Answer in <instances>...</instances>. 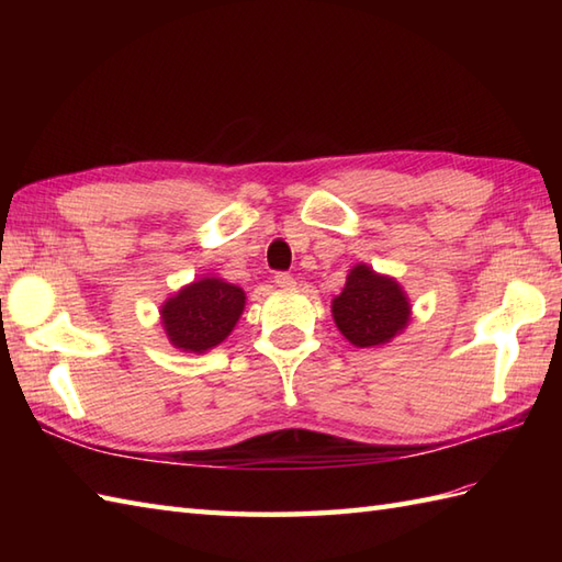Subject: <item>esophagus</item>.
<instances>
[{
	"label": "esophagus",
	"instance_id": "34e87169",
	"mask_svg": "<svg viewBox=\"0 0 562 562\" xmlns=\"http://www.w3.org/2000/svg\"><path fill=\"white\" fill-rule=\"evenodd\" d=\"M272 282L274 284H278V288L280 290H294V278H292V274L290 272H274V278H272Z\"/></svg>",
	"mask_w": 562,
	"mask_h": 562
}]
</instances>
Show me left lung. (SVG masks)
<instances>
[{"label":"left lung","instance_id":"8db88e82","mask_svg":"<svg viewBox=\"0 0 562 562\" xmlns=\"http://www.w3.org/2000/svg\"><path fill=\"white\" fill-rule=\"evenodd\" d=\"M333 318L357 348H376L405 328L411 306L396 280L357 266L348 274L345 290L333 300Z\"/></svg>","mask_w":562,"mask_h":562}]
</instances>
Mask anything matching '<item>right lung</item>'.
<instances>
[{
    "instance_id": "add662e5",
    "label": "right lung",
    "mask_w": 562,
    "mask_h": 562,
    "mask_svg": "<svg viewBox=\"0 0 562 562\" xmlns=\"http://www.w3.org/2000/svg\"><path fill=\"white\" fill-rule=\"evenodd\" d=\"M244 290L217 278L188 284L161 306L166 336L186 352H205L234 330L244 312Z\"/></svg>"
}]
</instances>
